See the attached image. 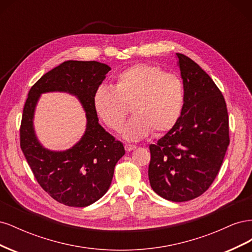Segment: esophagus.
I'll return each instance as SVG.
<instances>
[{
    "mask_svg": "<svg viewBox=\"0 0 252 252\" xmlns=\"http://www.w3.org/2000/svg\"><path fill=\"white\" fill-rule=\"evenodd\" d=\"M136 148V146H134V145H129V144H126L125 145V149H126V151H132V150H134Z\"/></svg>",
    "mask_w": 252,
    "mask_h": 252,
    "instance_id": "esophagus-1",
    "label": "esophagus"
}]
</instances>
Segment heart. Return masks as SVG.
Segmentation results:
<instances>
[{
    "label": "heart",
    "mask_w": 252,
    "mask_h": 252,
    "mask_svg": "<svg viewBox=\"0 0 252 252\" xmlns=\"http://www.w3.org/2000/svg\"><path fill=\"white\" fill-rule=\"evenodd\" d=\"M184 87L178 75L159 67L138 64L118 75L114 88L98 86L94 108L108 128L120 131L131 105L133 116L124 126V139L140 141L154 130L158 134L177 124L184 105Z\"/></svg>",
    "instance_id": "1"
}]
</instances>
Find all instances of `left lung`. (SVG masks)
Listing matches in <instances>:
<instances>
[{"instance_id":"1","label":"left lung","mask_w":252,"mask_h":252,"mask_svg":"<svg viewBox=\"0 0 252 252\" xmlns=\"http://www.w3.org/2000/svg\"><path fill=\"white\" fill-rule=\"evenodd\" d=\"M184 87L181 117L151 144L148 178L154 191L172 202L203 194L212 184L229 145L228 112L215 82L194 61L175 53Z\"/></svg>"}]
</instances>
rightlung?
Masks as SVG:
<instances>
[{
  "label": "right lung",
  "mask_w": 252,
  "mask_h": 252,
  "mask_svg": "<svg viewBox=\"0 0 252 252\" xmlns=\"http://www.w3.org/2000/svg\"><path fill=\"white\" fill-rule=\"evenodd\" d=\"M111 68L95 61H66L53 68L29 90L20 130L21 149L36 181L52 199L71 207H86L100 200L110 187L114 167L125 155L98 124L94 94ZM65 92L77 97L87 114L82 138L66 151L44 148L34 130V113L43 93Z\"/></svg>",
  "instance_id": "right-lung-1"
}]
</instances>
